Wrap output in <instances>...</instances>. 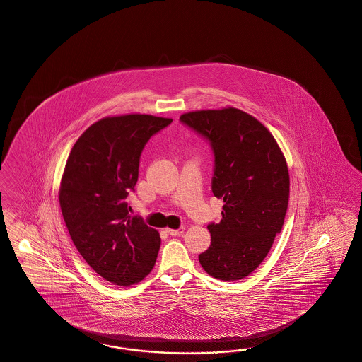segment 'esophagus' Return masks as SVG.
<instances>
[{"mask_svg": "<svg viewBox=\"0 0 362 362\" xmlns=\"http://www.w3.org/2000/svg\"><path fill=\"white\" fill-rule=\"evenodd\" d=\"M165 233L168 234V235H173V237H179V235H182L183 233H185V227L182 226V227H179V228H165Z\"/></svg>", "mask_w": 362, "mask_h": 362, "instance_id": "34e87169", "label": "esophagus"}]
</instances>
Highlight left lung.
Returning <instances> with one entry per match:
<instances>
[{"label": "left lung", "mask_w": 362, "mask_h": 362, "mask_svg": "<svg viewBox=\"0 0 362 362\" xmlns=\"http://www.w3.org/2000/svg\"><path fill=\"white\" fill-rule=\"evenodd\" d=\"M180 122L210 141L212 194L225 203L221 222L207 226L211 246L200 254V264L214 278L234 282L263 262L282 230L286 159L269 129L238 108L183 113Z\"/></svg>", "instance_id": "obj_1"}]
</instances>
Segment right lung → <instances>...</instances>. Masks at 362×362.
<instances>
[{"label": "right lung", "mask_w": 362, "mask_h": 362, "mask_svg": "<svg viewBox=\"0 0 362 362\" xmlns=\"http://www.w3.org/2000/svg\"><path fill=\"white\" fill-rule=\"evenodd\" d=\"M173 119L152 115L104 117L77 139L64 168L60 207L76 249L105 281L140 282L153 269L159 233L125 202L139 176L140 155Z\"/></svg>", "instance_id": "obj_1"}]
</instances>
